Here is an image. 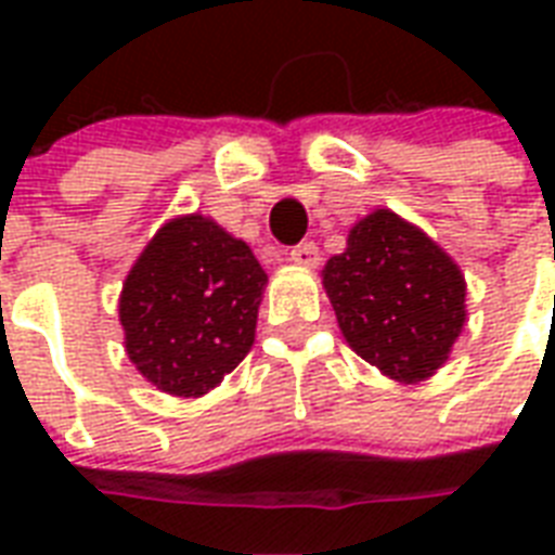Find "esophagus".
I'll return each instance as SVG.
<instances>
[{
	"mask_svg": "<svg viewBox=\"0 0 555 555\" xmlns=\"http://www.w3.org/2000/svg\"><path fill=\"white\" fill-rule=\"evenodd\" d=\"M291 261L305 264V268H313L320 261V247H317V242H299L296 247H291Z\"/></svg>",
	"mask_w": 555,
	"mask_h": 555,
	"instance_id": "obj_1",
	"label": "esophagus"
}]
</instances>
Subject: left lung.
Listing matches in <instances>:
<instances>
[{"label":"left lung","mask_w":555,"mask_h":555,"mask_svg":"<svg viewBox=\"0 0 555 555\" xmlns=\"http://www.w3.org/2000/svg\"><path fill=\"white\" fill-rule=\"evenodd\" d=\"M348 346L400 383L431 377L464 328V276L447 253L388 209L365 216L322 270Z\"/></svg>","instance_id":"8db88e82"}]
</instances>
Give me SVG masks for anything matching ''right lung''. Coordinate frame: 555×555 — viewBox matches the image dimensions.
Returning a JSON list of instances; mask_svg holds the SVG:
<instances>
[{
  "label": "right lung",
  "mask_w": 555,
  "mask_h": 555,
  "mask_svg": "<svg viewBox=\"0 0 555 555\" xmlns=\"http://www.w3.org/2000/svg\"><path fill=\"white\" fill-rule=\"evenodd\" d=\"M264 282L250 247L216 221L172 218L126 276V354L160 391L207 395L250 351Z\"/></svg>",
  "instance_id": "right-lung-1"
}]
</instances>
